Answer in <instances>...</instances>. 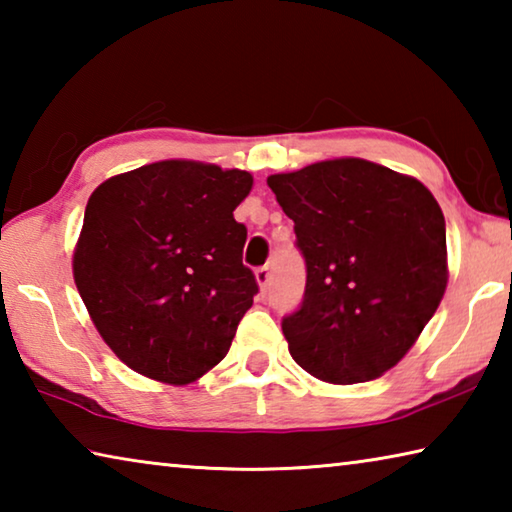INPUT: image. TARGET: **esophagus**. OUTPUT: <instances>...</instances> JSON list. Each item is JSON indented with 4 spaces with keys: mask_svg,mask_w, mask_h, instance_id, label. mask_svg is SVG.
<instances>
[{
    "mask_svg": "<svg viewBox=\"0 0 512 512\" xmlns=\"http://www.w3.org/2000/svg\"><path fill=\"white\" fill-rule=\"evenodd\" d=\"M255 280H257V284H259V289L266 291L268 284H271V268H268V266L257 268V271H255Z\"/></svg>",
    "mask_w": 512,
    "mask_h": 512,
    "instance_id": "esophagus-1",
    "label": "esophagus"
}]
</instances>
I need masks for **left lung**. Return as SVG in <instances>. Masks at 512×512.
I'll list each match as a JSON object with an SVG mask.
<instances>
[{
    "label": "left lung",
    "instance_id": "left-lung-1",
    "mask_svg": "<svg viewBox=\"0 0 512 512\" xmlns=\"http://www.w3.org/2000/svg\"><path fill=\"white\" fill-rule=\"evenodd\" d=\"M307 264L282 332L329 384L384 375L418 341L447 289L445 216L420 180L361 158L268 176Z\"/></svg>",
    "mask_w": 512,
    "mask_h": 512
}]
</instances>
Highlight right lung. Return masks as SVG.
Segmentation results:
<instances>
[{
    "label": "right lung",
    "mask_w": 512,
    "mask_h": 512,
    "mask_svg": "<svg viewBox=\"0 0 512 512\" xmlns=\"http://www.w3.org/2000/svg\"><path fill=\"white\" fill-rule=\"evenodd\" d=\"M250 189L248 171L194 160L144 164L94 189L74 282L128 368L183 386L228 354L259 291L232 214Z\"/></svg>",
    "instance_id": "1"
}]
</instances>
